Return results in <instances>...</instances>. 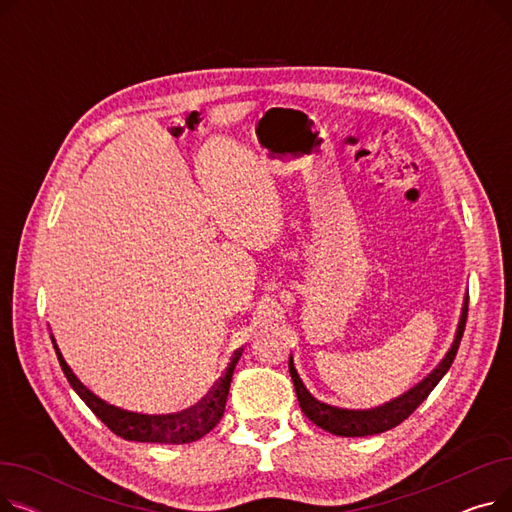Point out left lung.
Returning a JSON list of instances; mask_svg holds the SVG:
<instances>
[{"label": "left lung", "instance_id": "left-lung-1", "mask_svg": "<svg viewBox=\"0 0 512 512\" xmlns=\"http://www.w3.org/2000/svg\"><path fill=\"white\" fill-rule=\"evenodd\" d=\"M467 311H469V290L465 292L461 319H459V326H456L454 340L448 348V353L444 355V359L438 363V367L432 373H429L425 380H421L417 386H413L409 392L384 402V405H380V407L342 409V407H334V405H328V402L317 400L307 390V386L303 384L301 375H299L297 367H294V361H292V355H290L288 371H290L294 390H297L301 411L317 427L326 429V432H330L334 436H342V438H361V436H373V434L388 432V429H392L398 423L405 421L421 405V402L429 396V392H432L438 386V382L444 378L446 371L450 369V365L456 357V351H459L463 332H465Z\"/></svg>", "mask_w": 512, "mask_h": 512}]
</instances>
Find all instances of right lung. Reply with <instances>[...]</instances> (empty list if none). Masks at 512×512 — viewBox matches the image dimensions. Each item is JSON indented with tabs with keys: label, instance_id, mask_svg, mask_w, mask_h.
Returning <instances> with one entry per match:
<instances>
[{
	"label": "right lung",
	"instance_id": "1",
	"mask_svg": "<svg viewBox=\"0 0 512 512\" xmlns=\"http://www.w3.org/2000/svg\"><path fill=\"white\" fill-rule=\"evenodd\" d=\"M53 348H56L58 361L62 365V371L66 380L70 382L72 390L85 400V405L112 429V432L124 440L130 442H151V444H188L201 440L205 434L220 423L224 409H226V398L232 382L234 367L242 355V348L234 353L230 359L226 373L215 382V386L209 390L205 398H201L195 407L184 409L180 413H168V415H147V413H134L120 409L116 405H110L97 394H93L83 382H80L66 359L62 357L60 348L56 344V338L51 336Z\"/></svg>",
	"mask_w": 512,
	"mask_h": 512
}]
</instances>
